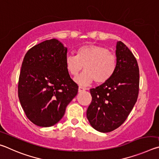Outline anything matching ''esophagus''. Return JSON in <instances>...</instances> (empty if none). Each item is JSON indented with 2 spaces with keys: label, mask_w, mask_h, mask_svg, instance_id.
<instances>
[{
  "label": "esophagus",
  "mask_w": 159,
  "mask_h": 159,
  "mask_svg": "<svg viewBox=\"0 0 159 159\" xmlns=\"http://www.w3.org/2000/svg\"><path fill=\"white\" fill-rule=\"evenodd\" d=\"M85 89L84 88H83V87H81V86H79V93H80V92H83V91H84Z\"/></svg>",
  "instance_id": "obj_1"
}]
</instances>
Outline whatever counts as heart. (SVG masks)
Returning a JSON list of instances; mask_svg holds the SVG:
<instances>
[{
    "instance_id": "b5f03b06",
    "label": "heart",
    "mask_w": 159,
    "mask_h": 159,
    "mask_svg": "<svg viewBox=\"0 0 159 159\" xmlns=\"http://www.w3.org/2000/svg\"><path fill=\"white\" fill-rule=\"evenodd\" d=\"M117 66L116 56L111 50L96 45H85L76 50V56L65 59L66 71L76 77L83 68L85 71L75 80L80 85H88L93 80L104 83L114 74Z\"/></svg>"
}]
</instances>
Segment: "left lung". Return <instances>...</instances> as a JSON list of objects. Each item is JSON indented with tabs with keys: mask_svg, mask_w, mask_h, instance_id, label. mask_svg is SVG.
<instances>
[{
	"mask_svg": "<svg viewBox=\"0 0 159 159\" xmlns=\"http://www.w3.org/2000/svg\"><path fill=\"white\" fill-rule=\"evenodd\" d=\"M117 66L108 81L90 90L92 102L87 110L90 125L98 131L109 133L125 122L139 94V73L136 58L128 48L118 41Z\"/></svg>",
	"mask_w": 159,
	"mask_h": 159,
	"instance_id": "left-lung-1",
	"label": "left lung"
}]
</instances>
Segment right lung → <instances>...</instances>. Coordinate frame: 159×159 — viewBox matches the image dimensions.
Here are the masks:
<instances>
[{
  "instance_id": "obj_1",
  "label": "right lung",
  "mask_w": 159,
  "mask_h": 159,
  "mask_svg": "<svg viewBox=\"0 0 159 159\" xmlns=\"http://www.w3.org/2000/svg\"><path fill=\"white\" fill-rule=\"evenodd\" d=\"M67 49L56 39L30 48L24 57L18 82V96L25 114L40 127L60 120L77 95L79 86L65 66Z\"/></svg>"
}]
</instances>
